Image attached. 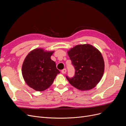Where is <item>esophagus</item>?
I'll return each instance as SVG.
<instances>
[{"label": "esophagus", "instance_id": "esophagus-1", "mask_svg": "<svg viewBox=\"0 0 126 126\" xmlns=\"http://www.w3.org/2000/svg\"><path fill=\"white\" fill-rule=\"evenodd\" d=\"M66 72H67V70L66 69H63L62 70V74H66Z\"/></svg>", "mask_w": 126, "mask_h": 126}]
</instances>
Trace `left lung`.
I'll return each mask as SVG.
<instances>
[{
	"mask_svg": "<svg viewBox=\"0 0 126 126\" xmlns=\"http://www.w3.org/2000/svg\"><path fill=\"white\" fill-rule=\"evenodd\" d=\"M75 68V75L67 80L70 84L82 91L93 89L101 79L105 63L100 51L90 44L78 45L67 51Z\"/></svg>",
	"mask_w": 126,
	"mask_h": 126,
	"instance_id": "left-lung-1",
	"label": "left lung"
}]
</instances>
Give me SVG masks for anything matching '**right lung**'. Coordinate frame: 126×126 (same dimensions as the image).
I'll list each match as a JSON object with an SVG mask.
<instances>
[{
    "instance_id": "right-lung-1",
    "label": "right lung",
    "mask_w": 126,
    "mask_h": 126,
    "mask_svg": "<svg viewBox=\"0 0 126 126\" xmlns=\"http://www.w3.org/2000/svg\"><path fill=\"white\" fill-rule=\"evenodd\" d=\"M55 51L39 48L30 51L22 65V77L29 87L38 91L48 89L60 73L51 56Z\"/></svg>"
}]
</instances>
